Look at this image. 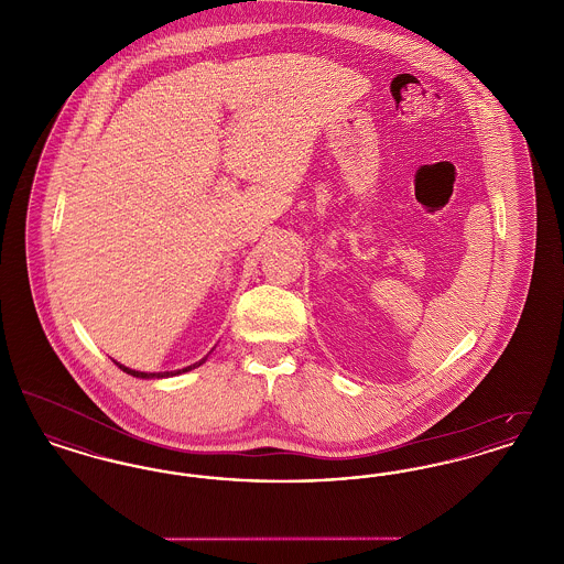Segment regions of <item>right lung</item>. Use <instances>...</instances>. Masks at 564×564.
I'll return each mask as SVG.
<instances>
[{"label": "right lung", "mask_w": 564, "mask_h": 564, "mask_svg": "<svg viewBox=\"0 0 564 564\" xmlns=\"http://www.w3.org/2000/svg\"><path fill=\"white\" fill-rule=\"evenodd\" d=\"M205 359L207 357H203L200 361H196V364H192L188 368H182V370H175V372H137V370H131V368H127V366H122V364H118V361H113L122 372H127V375L134 376V378H169V376H177L184 375V372H189V370H194V368H198V366H203L205 364Z\"/></svg>", "instance_id": "1"}]
</instances>
